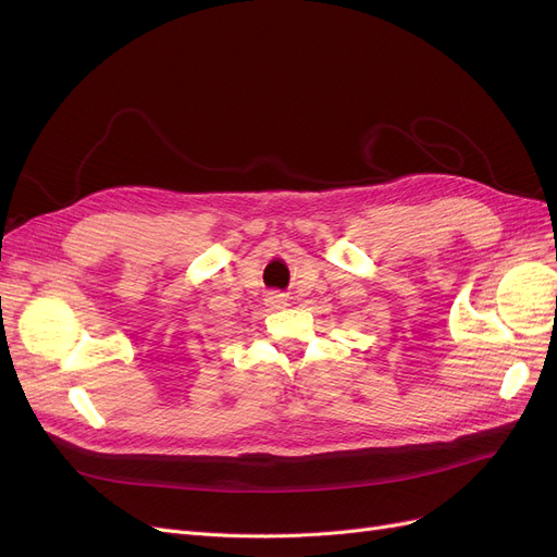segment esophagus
Segmentation results:
<instances>
[{
	"label": "esophagus",
	"mask_w": 557,
	"mask_h": 557,
	"mask_svg": "<svg viewBox=\"0 0 557 557\" xmlns=\"http://www.w3.org/2000/svg\"><path fill=\"white\" fill-rule=\"evenodd\" d=\"M267 305L272 307V309H283L285 305H288V295H283V293H269V295H267Z\"/></svg>",
	"instance_id": "34e87169"
}]
</instances>
